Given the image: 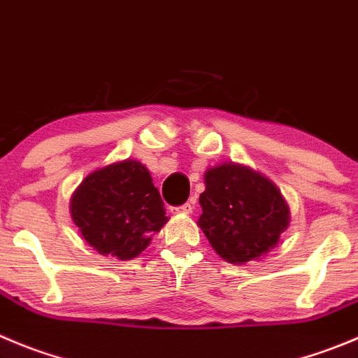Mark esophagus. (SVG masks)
<instances>
[{
    "mask_svg": "<svg viewBox=\"0 0 358 358\" xmlns=\"http://www.w3.org/2000/svg\"><path fill=\"white\" fill-rule=\"evenodd\" d=\"M170 213H172V214H192L193 213V203L186 202L185 206H181V207H172V209H170Z\"/></svg>",
    "mask_w": 358,
    "mask_h": 358,
    "instance_id": "1",
    "label": "esophagus"
}]
</instances>
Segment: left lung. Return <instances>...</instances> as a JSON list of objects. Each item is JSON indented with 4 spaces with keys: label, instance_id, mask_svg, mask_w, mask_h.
I'll use <instances>...</instances> for the list:
<instances>
[{
    "label": "left lung",
    "instance_id": "8db88e82",
    "mask_svg": "<svg viewBox=\"0 0 358 358\" xmlns=\"http://www.w3.org/2000/svg\"><path fill=\"white\" fill-rule=\"evenodd\" d=\"M203 182L196 224L223 260L246 264L278 246L292 216L268 177L251 166L224 162L207 169Z\"/></svg>",
    "mask_w": 358,
    "mask_h": 358
}]
</instances>
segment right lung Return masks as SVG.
<instances>
[{"label": "right lung", "instance_id": "obj_1", "mask_svg": "<svg viewBox=\"0 0 358 358\" xmlns=\"http://www.w3.org/2000/svg\"><path fill=\"white\" fill-rule=\"evenodd\" d=\"M70 214L94 251L117 260L137 258L169 221L148 166L130 158L87 173L71 195Z\"/></svg>", "mask_w": 358, "mask_h": 358}]
</instances>
